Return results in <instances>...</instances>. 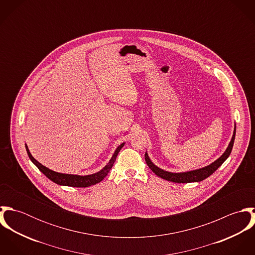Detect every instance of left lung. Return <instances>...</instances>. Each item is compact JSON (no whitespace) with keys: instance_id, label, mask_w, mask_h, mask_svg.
I'll return each mask as SVG.
<instances>
[{"instance_id":"left-lung-1","label":"left lung","mask_w":255,"mask_h":255,"mask_svg":"<svg viewBox=\"0 0 255 255\" xmlns=\"http://www.w3.org/2000/svg\"><path fill=\"white\" fill-rule=\"evenodd\" d=\"M235 136H236V126H235V129H234V134L233 137L231 139V142L228 146V148L226 149V151L224 152V154L217 159L215 162H213L212 164H210L209 166H206L204 168L198 169V170H194V171H189V172H185V173H171V172H167L164 171L160 168H158L157 166H155L151 160L148 157V154L145 153V162L148 165V167L151 169V171L158 177L170 181V182H178V183H186V182H201L203 180H205L206 178H208L209 176H211L219 167L227 160V158L230 156L233 146H234V141H235Z\"/></svg>"}]
</instances>
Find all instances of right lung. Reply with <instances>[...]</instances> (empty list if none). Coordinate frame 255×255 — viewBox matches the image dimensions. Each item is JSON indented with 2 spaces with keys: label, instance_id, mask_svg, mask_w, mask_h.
I'll list each match as a JSON object with an SVG mask.
<instances>
[{
  "label": "right lung",
  "instance_id": "obj_1",
  "mask_svg": "<svg viewBox=\"0 0 255 255\" xmlns=\"http://www.w3.org/2000/svg\"><path fill=\"white\" fill-rule=\"evenodd\" d=\"M125 145V143H122L121 145L119 146L114 155L112 156L109 163L98 173H95L93 175H88V176H77V175H68V174H61V173H57L54 172L48 168H46L45 166H43L42 164H40L37 160H35L32 155L30 154L28 147L25 144V148L28 154V157L30 158V160L32 161V163L36 166L37 168L52 182L55 183H58L60 185H67V186H73V187H87L90 185H94L98 182H101L110 172V170L112 169L116 158L118 156V153L120 152V150L123 148V146Z\"/></svg>",
  "mask_w": 255,
  "mask_h": 255
}]
</instances>
